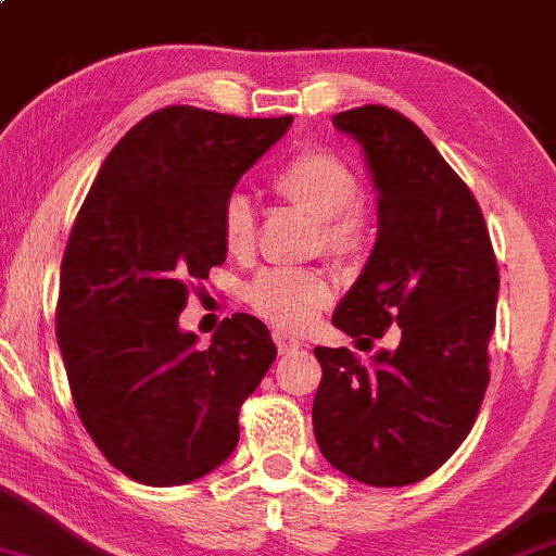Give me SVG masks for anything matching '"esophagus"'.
I'll return each mask as SVG.
<instances>
[{"mask_svg": "<svg viewBox=\"0 0 556 556\" xmlns=\"http://www.w3.org/2000/svg\"><path fill=\"white\" fill-rule=\"evenodd\" d=\"M276 344H278V352L280 355H289V352H296L304 348V342H300V339L289 337V333H276Z\"/></svg>", "mask_w": 556, "mask_h": 556, "instance_id": "esophagus-1", "label": "esophagus"}]
</instances>
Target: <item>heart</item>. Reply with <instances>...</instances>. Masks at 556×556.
Instances as JSON below:
<instances>
[{
	"label": "heart",
	"mask_w": 556,
	"mask_h": 556,
	"mask_svg": "<svg viewBox=\"0 0 556 556\" xmlns=\"http://www.w3.org/2000/svg\"><path fill=\"white\" fill-rule=\"evenodd\" d=\"M280 201L315 219V249L337 262L357 260L371 243V208L357 201L355 169L339 153L307 148L273 177ZM219 232L232 256H247L256 241V214L243 193L225 199ZM247 302L283 331H300L331 302V283L318 270H265L247 286Z\"/></svg>",
	"instance_id": "1"
}]
</instances>
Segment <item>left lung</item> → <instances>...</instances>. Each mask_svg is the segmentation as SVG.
Wrapping results in <instances>:
<instances>
[{"instance_id":"left-lung-1","label":"left lung","mask_w":556,"mask_h":556,"mask_svg":"<svg viewBox=\"0 0 556 556\" xmlns=\"http://www.w3.org/2000/svg\"><path fill=\"white\" fill-rule=\"evenodd\" d=\"M331 122L361 142L379 190L371 256L333 326L357 348L397 328V344L368 363L315 348V440L352 480L410 485L443 467L480 414L498 267L480 204L410 118L363 105Z\"/></svg>"}]
</instances>
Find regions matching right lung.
<instances>
[{
  "label": "right lung",
  "instance_id": "obj_1",
  "mask_svg": "<svg viewBox=\"0 0 556 556\" xmlns=\"http://www.w3.org/2000/svg\"><path fill=\"white\" fill-rule=\"evenodd\" d=\"M294 116L169 105L100 166L61 267L58 344L103 456L142 485H185L238 445V410L276 361L270 331L236 313L206 350L180 331L193 280L223 265L219 212Z\"/></svg>",
  "mask_w": 556,
  "mask_h": 556
}]
</instances>
